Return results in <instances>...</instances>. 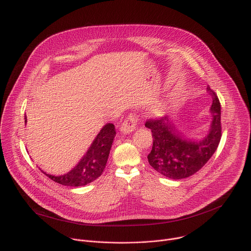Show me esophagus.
I'll use <instances>...</instances> for the list:
<instances>
[{"label": "esophagus", "instance_id": "34e87169", "mask_svg": "<svg viewBox=\"0 0 251 251\" xmlns=\"http://www.w3.org/2000/svg\"><path fill=\"white\" fill-rule=\"evenodd\" d=\"M138 123V118L136 116L135 113H130L126 119L124 120V122L121 125V131L124 133H130L132 132Z\"/></svg>", "mask_w": 251, "mask_h": 251}]
</instances>
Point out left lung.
I'll return each mask as SVG.
<instances>
[{
    "mask_svg": "<svg viewBox=\"0 0 251 251\" xmlns=\"http://www.w3.org/2000/svg\"><path fill=\"white\" fill-rule=\"evenodd\" d=\"M212 95L211 112L213 119L208 135L200 142H191L178 136L169 118H150L145 126L152 131L153 146L148 155L149 164L161 175L180 180L200 171L219 147L222 138L221 103L216 92Z\"/></svg>",
    "mask_w": 251,
    "mask_h": 251,
    "instance_id": "left-lung-1",
    "label": "left lung"
}]
</instances>
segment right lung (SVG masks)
<instances>
[{
	"mask_svg": "<svg viewBox=\"0 0 251 251\" xmlns=\"http://www.w3.org/2000/svg\"><path fill=\"white\" fill-rule=\"evenodd\" d=\"M115 134L116 130L113 124L105 125L93 141L87 153L75 169L58 176L43 173L50 180L62 186L81 187L95 181L105 169Z\"/></svg>",
	"mask_w": 251,
	"mask_h": 251,
	"instance_id": "add662e5",
	"label": "right lung"
}]
</instances>
